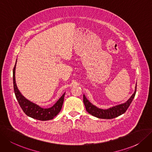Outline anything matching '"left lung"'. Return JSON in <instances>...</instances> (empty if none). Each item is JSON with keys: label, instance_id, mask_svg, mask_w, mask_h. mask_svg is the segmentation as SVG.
<instances>
[{"label": "left lung", "instance_id": "8db88e82", "mask_svg": "<svg viewBox=\"0 0 152 152\" xmlns=\"http://www.w3.org/2000/svg\"><path fill=\"white\" fill-rule=\"evenodd\" d=\"M137 91V84L135 86V90L133 94L131 96L130 98L127 100L124 104H120L116 106L112 107L111 108H109L108 109H101L96 106L94 105L92 103H90L88 100L86 98V96L83 95V103L85 107H86V110L93 116L97 117L99 118H103V119H112L115 117H117L120 115L124 113L128 108L129 107L130 105L134 99L135 94Z\"/></svg>", "mask_w": 152, "mask_h": 152}]
</instances>
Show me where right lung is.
Here are the masks:
<instances>
[{
    "mask_svg": "<svg viewBox=\"0 0 152 152\" xmlns=\"http://www.w3.org/2000/svg\"><path fill=\"white\" fill-rule=\"evenodd\" d=\"M15 62L14 68L13 69V83H14V92L16 96V99L19 102V104L22 108V110L25 113L27 116L31 117L34 119H37L39 120L45 121L53 119L56 115L61 110L62 105L64 100L65 93L58 100V101L54 104L52 107L48 108H44L39 107L37 104L32 103L29 101L24 97L20 91L18 89L16 82H15V67H16Z\"/></svg>",
    "mask_w": 152,
    "mask_h": 152,
    "instance_id": "add662e5",
    "label": "right lung"
}]
</instances>
